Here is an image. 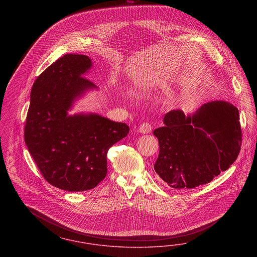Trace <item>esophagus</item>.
Segmentation results:
<instances>
[{"mask_svg":"<svg viewBox=\"0 0 257 257\" xmlns=\"http://www.w3.org/2000/svg\"><path fill=\"white\" fill-rule=\"evenodd\" d=\"M152 130H153V126L147 121L143 122L140 126V132L142 133V134H149V133L152 132Z\"/></svg>","mask_w":257,"mask_h":257,"instance_id":"1","label":"esophagus"}]
</instances>
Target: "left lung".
<instances>
[{
  "mask_svg": "<svg viewBox=\"0 0 257 257\" xmlns=\"http://www.w3.org/2000/svg\"><path fill=\"white\" fill-rule=\"evenodd\" d=\"M154 131L159 156L154 169L176 189L211 182L235 161L242 143L238 110L226 101L204 103L192 116L172 110Z\"/></svg>",
  "mask_w": 257,
  "mask_h": 257,
  "instance_id": "1",
  "label": "left lung"
}]
</instances>
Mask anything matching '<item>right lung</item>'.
<instances>
[{"instance_id": "obj_1", "label": "right lung", "mask_w": 257, "mask_h": 257, "mask_svg": "<svg viewBox=\"0 0 257 257\" xmlns=\"http://www.w3.org/2000/svg\"><path fill=\"white\" fill-rule=\"evenodd\" d=\"M87 55H66L36 79L24 126V140L49 184L63 190L92 189L107 173V152L128 135L129 126L99 115L68 116L75 97L93 82L82 76Z\"/></svg>"}]
</instances>
